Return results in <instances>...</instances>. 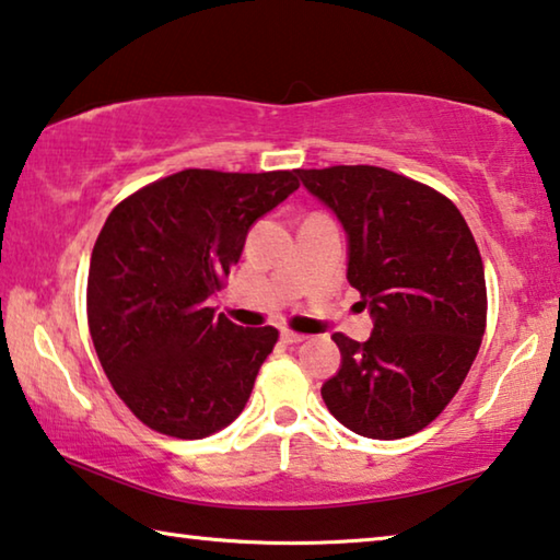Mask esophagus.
<instances>
[{"instance_id": "1", "label": "esophagus", "mask_w": 560, "mask_h": 560, "mask_svg": "<svg viewBox=\"0 0 560 560\" xmlns=\"http://www.w3.org/2000/svg\"><path fill=\"white\" fill-rule=\"evenodd\" d=\"M281 339H283V343H301V341H306L308 336H306V334L289 331V328H283V331H281Z\"/></svg>"}]
</instances>
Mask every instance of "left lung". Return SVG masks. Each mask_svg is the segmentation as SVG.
Wrapping results in <instances>:
<instances>
[{
  "label": "left lung",
  "mask_w": 560,
  "mask_h": 560,
  "mask_svg": "<svg viewBox=\"0 0 560 560\" xmlns=\"http://www.w3.org/2000/svg\"><path fill=\"white\" fill-rule=\"evenodd\" d=\"M346 234V279L369 341L334 334L341 366L322 386L346 429L392 441L421 431L464 384L486 328V277L471 229L431 186L381 166L299 168Z\"/></svg>",
  "instance_id": "8db88e82"
}]
</instances>
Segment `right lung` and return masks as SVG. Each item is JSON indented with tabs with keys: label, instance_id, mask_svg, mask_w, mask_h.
I'll return each mask as SVG.
<instances>
[{
	"label": "right lung",
	"instance_id": "1",
	"mask_svg": "<svg viewBox=\"0 0 560 560\" xmlns=\"http://www.w3.org/2000/svg\"><path fill=\"white\" fill-rule=\"evenodd\" d=\"M299 189L294 172L184 168L104 221L86 283L96 357L139 421L174 439L232 423L279 331L236 326L209 306L248 229Z\"/></svg>",
	"mask_w": 560,
	"mask_h": 560
}]
</instances>
